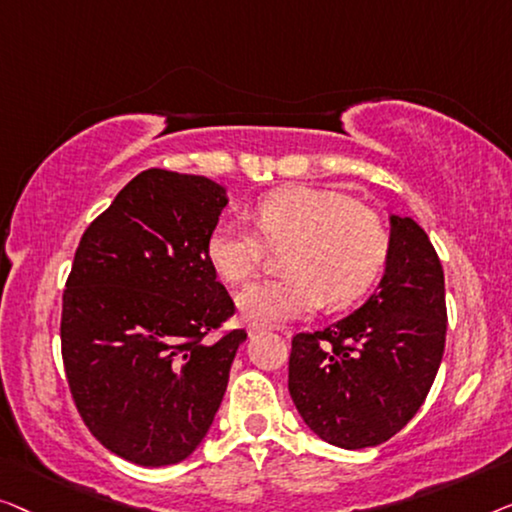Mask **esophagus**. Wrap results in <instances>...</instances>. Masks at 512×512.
I'll use <instances>...</instances> for the list:
<instances>
[{"label":"esophagus","mask_w":512,"mask_h":512,"mask_svg":"<svg viewBox=\"0 0 512 512\" xmlns=\"http://www.w3.org/2000/svg\"><path fill=\"white\" fill-rule=\"evenodd\" d=\"M266 329H269V327H264V325H250V327H248V336L255 338V336H259V334H264Z\"/></svg>","instance_id":"34e87169"}]
</instances>
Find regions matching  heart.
Returning <instances> with one entry per match:
<instances>
[{
	"label": "heart",
	"instance_id": "b5f03b06",
	"mask_svg": "<svg viewBox=\"0 0 512 512\" xmlns=\"http://www.w3.org/2000/svg\"><path fill=\"white\" fill-rule=\"evenodd\" d=\"M255 218L271 246L290 248L283 255L285 276L257 280L236 297L253 325L301 318L322 301L329 308L350 306L376 283L390 255L392 236L383 215L352 204L341 192L280 187L257 201ZM261 237L243 218L225 215L208 236V259L229 283H243L264 262Z\"/></svg>",
	"mask_w": 512,
	"mask_h": 512
}]
</instances>
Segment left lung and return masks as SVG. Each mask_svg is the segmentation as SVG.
Returning <instances> with one entry per match:
<instances>
[{
    "label": "left lung",
    "instance_id": "left-lung-1",
    "mask_svg": "<svg viewBox=\"0 0 512 512\" xmlns=\"http://www.w3.org/2000/svg\"><path fill=\"white\" fill-rule=\"evenodd\" d=\"M390 236L376 292L348 318L292 338L290 397L313 434L336 448H373L406 427L443 359L441 259L413 218L390 215Z\"/></svg>",
    "mask_w": 512,
    "mask_h": 512
}]
</instances>
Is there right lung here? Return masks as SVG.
I'll list each match as a JSON object with an SVG mask.
<instances>
[{
  "instance_id": "obj_1",
  "label": "right lung",
  "mask_w": 512,
  "mask_h": 512,
  "mask_svg": "<svg viewBox=\"0 0 512 512\" xmlns=\"http://www.w3.org/2000/svg\"><path fill=\"white\" fill-rule=\"evenodd\" d=\"M211 178L148 169L85 229L62 297V359L92 436L139 466H169L211 429L246 331L208 259L227 206Z\"/></svg>"
}]
</instances>
